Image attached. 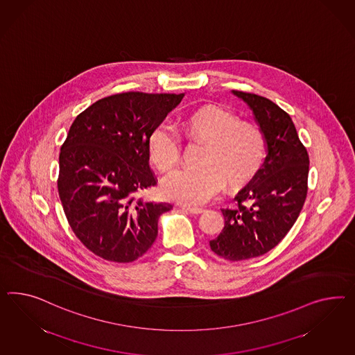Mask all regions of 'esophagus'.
<instances>
[{"instance_id": "obj_1", "label": "esophagus", "mask_w": 355, "mask_h": 355, "mask_svg": "<svg viewBox=\"0 0 355 355\" xmlns=\"http://www.w3.org/2000/svg\"><path fill=\"white\" fill-rule=\"evenodd\" d=\"M182 211H186V213H190V214H195V216L202 214V211H204L202 208H190V207H182Z\"/></svg>"}]
</instances>
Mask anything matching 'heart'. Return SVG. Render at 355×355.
<instances>
[{"label":"heart","mask_w":355,"mask_h":355,"mask_svg":"<svg viewBox=\"0 0 355 355\" xmlns=\"http://www.w3.org/2000/svg\"><path fill=\"white\" fill-rule=\"evenodd\" d=\"M187 135L205 144L200 169H181L163 180L164 195L186 207H200L220 193L223 183L239 190L259 174L266 157V137L259 126L240 121L232 111L208 105L196 110L184 124ZM182 146L172 126L162 121L147 138V153L162 172L173 169L181 159Z\"/></svg>","instance_id":"b5f03b06"}]
</instances>
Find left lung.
Returning <instances> with one entry per match:
<instances>
[{
    "label": "left lung",
    "instance_id": "left-lung-1",
    "mask_svg": "<svg viewBox=\"0 0 355 355\" xmlns=\"http://www.w3.org/2000/svg\"><path fill=\"white\" fill-rule=\"evenodd\" d=\"M250 105L266 137L268 153L256 178L238 192L234 209H220L225 227L209 241L222 259L241 261L265 254L291 230L307 193L309 155L286 111L265 96L232 90Z\"/></svg>",
    "mask_w": 355,
    "mask_h": 355
}]
</instances>
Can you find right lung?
<instances>
[{"label": "right lung", "instance_id": "right-lung-1", "mask_svg": "<svg viewBox=\"0 0 355 355\" xmlns=\"http://www.w3.org/2000/svg\"><path fill=\"white\" fill-rule=\"evenodd\" d=\"M184 94L128 92L89 105L71 125L59 153L58 192L78 240L101 259L128 263L157 236L171 204L135 199L155 186L147 138Z\"/></svg>", "mask_w": 355, "mask_h": 355}]
</instances>
